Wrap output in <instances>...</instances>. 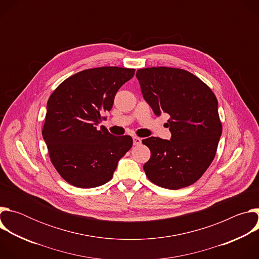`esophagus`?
Listing matches in <instances>:
<instances>
[{
    "mask_svg": "<svg viewBox=\"0 0 259 259\" xmlns=\"http://www.w3.org/2000/svg\"><path fill=\"white\" fill-rule=\"evenodd\" d=\"M140 143H141V139L139 137H137V136H134L133 137V144L134 145H139Z\"/></svg>",
    "mask_w": 259,
    "mask_h": 259,
    "instance_id": "1",
    "label": "esophagus"
}]
</instances>
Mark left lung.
I'll return each instance as SVG.
<instances>
[{"mask_svg": "<svg viewBox=\"0 0 259 259\" xmlns=\"http://www.w3.org/2000/svg\"><path fill=\"white\" fill-rule=\"evenodd\" d=\"M145 101L157 116L167 114L170 140L149 137L151 151L143 165L153 183L179 190L195 183L212 163L223 126L212 90L197 76L181 68L158 66L136 71Z\"/></svg>", "mask_w": 259, "mask_h": 259, "instance_id": "left-lung-1", "label": "left lung"}]
</instances>
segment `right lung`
<instances>
[{
  "label": "right lung",
  "instance_id": "1",
  "mask_svg": "<svg viewBox=\"0 0 259 259\" xmlns=\"http://www.w3.org/2000/svg\"><path fill=\"white\" fill-rule=\"evenodd\" d=\"M134 71L118 66L85 69L50 95L42 134L54 168L71 186L90 189L106 183L132 147L131 136H115L99 124Z\"/></svg>",
  "mask_w": 259,
  "mask_h": 259
}]
</instances>
